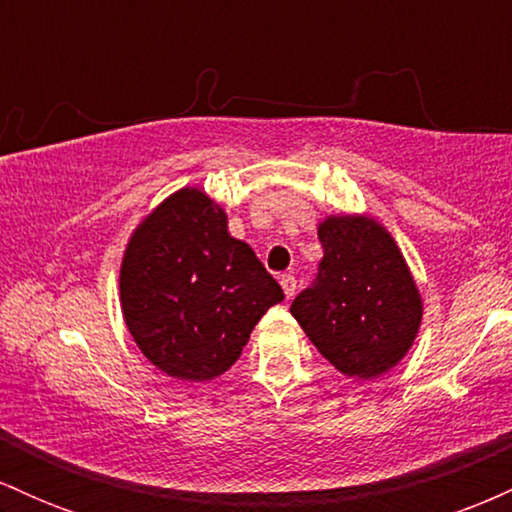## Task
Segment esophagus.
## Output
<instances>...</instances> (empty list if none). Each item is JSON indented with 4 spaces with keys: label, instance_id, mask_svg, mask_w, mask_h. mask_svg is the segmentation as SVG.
<instances>
[{
    "label": "esophagus",
    "instance_id": "34e87169",
    "mask_svg": "<svg viewBox=\"0 0 512 512\" xmlns=\"http://www.w3.org/2000/svg\"><path fill=\"white\" fill-rule=\"evenodd\" d=\"M279 284H281V289H284L286 298H291L293 293H296V276H293V274H281Z\"/></svg>",
    "mask_w": 512,
    "mask_h": 512
}]
</instances>
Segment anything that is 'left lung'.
Segmentation results:
<instances>
[{"mask_svg":"<svg viewBox=\"0 0 512 512\" xmlns=\"http://www.w3.org/2000/svg\"><path fill=\"white\" fill-rule=\"evenodd\" d=\"M317 238L325 255L313 284L293 298L291 315L334 368L349 378H378L419 334V289L375 219L327 216Z\"/></svg>","mask_w":512,"mask_h":512,"instance_id":"left-lung-1","label":"left lung"}]
</instances>
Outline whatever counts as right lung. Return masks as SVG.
<instances>
[{"instance_id":"obj_1","label":"right lung","mask_w":512,"mask_h":512,"mask_svg":"<svg viewBox=\"0 0 512 512\" xmlns=\"http://www.w3.org/2000/svg\"><path fill=\"white\" fill-rule=\"evenodd\" d=\"M127 330L170 378L226 373L284 291L197 187H182L139 223L120 267Z\"/></svg>"}]
</instances>
